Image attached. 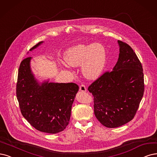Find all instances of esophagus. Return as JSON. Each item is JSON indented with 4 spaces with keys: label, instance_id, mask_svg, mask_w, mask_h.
<instances>
[{
    "label": "esophagus",
    "instance_id": "esophagus-1",
    "mask_svg": "<svg viewBox=\"0 0 157 157\" xmlns=\"http://www.w3.org/2000/svg\"><path fill=\"white\" fill-rule=\"evenodd\" d=\"M79 90L82 91V92H86V88L85 85H84L83 84L79 86Z\"/></svg>",
    "mask_w": 157,
    "mask_h": 157
}]
</instances>
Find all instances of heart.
Instances as JSON below:
<instances>
[{
    "label": "heart",
    "instance_id": "heart-1",
    "mask_svg": "<svg viewBox=\"0 0 157 157\" xmlns=\"http://www.w3.org/2000/svg\"><path fill=\"white\" fill-rule=\"evenodd\" d=\"M63 59L68 65L73 67L82 65L84 77L94 80L101 74L106 64L107 55L105 48L100 43L79 44L64 52ZM63 67L68 68L66 65Z\"/></svg>",
    "mask_w": 157,
    "mask_h": 157
}]
</instances>
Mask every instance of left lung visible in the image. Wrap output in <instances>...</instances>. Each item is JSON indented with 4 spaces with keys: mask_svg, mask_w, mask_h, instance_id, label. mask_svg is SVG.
Masks as SVG:
<instances>
[{
    "mask_svg": "<svg viewBox=\"0 0 157 157\" xmlns=\"http://www.w3.org/2000/svg\"><path fill=\"white\" fill-rule=\"evenodd\" d=\"M120 53L113 71L104 73L88 88L94 96V114L109 128L128 123L144 92L142 66L129 45L118 40Z\"/></svg>",
    "mask_w": 157,
    "mask_h": 157,
    "instance_id": "left-lung-1",
    "label": "left lung"
}]
</instances>
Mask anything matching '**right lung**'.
I'll list each match as a JSON object with an SVG mask.
<instances>
[{
  "label": "right lung",
  "mask_w": 157,
  "mask_h": 157,
  "mask_svg": "<svg viewBox=\"0 0 157 157\" xmlns=\"http://www.w3.org/2000/svg\"><path fill=\"white\" fill-rule=\"evenodd\" d=\"M43 43L40 41L30 51ZM32 57L22 60L19 66L16 88L17 100L23 117L37 130L56 134L68 125L71 109L79 86L74 83H40L33 74Z\"/></svg>",
  "instance_id": "add662e5"
}]
</instances>
